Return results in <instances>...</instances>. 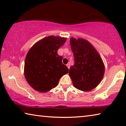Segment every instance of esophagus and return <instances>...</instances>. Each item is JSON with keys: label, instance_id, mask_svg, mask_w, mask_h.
Here are the masks:
<instances>
[{"label": "esophagus", "instance_id": "1", "mask_svg": "<svg viewBox=\"0 0 126 126\" xmlns=\"http://www.w3.org/2000/svg\"><path fill=\"white\" fill-rule=\"evenodd\" d=\"M66 65H67V67H68V69H69V68H70V64H67Z\"/></svg>", "mask_w": 126, "mask_h": 126}]
</instances>
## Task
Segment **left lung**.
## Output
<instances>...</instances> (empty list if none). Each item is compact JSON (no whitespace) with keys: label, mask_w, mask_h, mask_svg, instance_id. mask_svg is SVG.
<instances>
[{"label":"left lung","mask_w":126,"mask_h":126,"mask_svg":"<svg viewBox=\"0 0 126 126\" xmlns=\"http://www.w3.org/2000/svg\"><path fill=\"white\" fill-rule=\"evenodd\" d=\"M74 64L69 74L73 86L82 91L95 88L103 79L104 65L99 53L87 40L82 38L70 39Z\"/></svg>","instance_id":"1"}]
</instances>
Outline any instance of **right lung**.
I'll return each instance as SVG.
<instances>
[{
    "label": "right lung",
    "instance_id": "right-lung-1",
    "mask_svg": "<svg viewBox=\"0 0 126 126\" xmlns=\"http://www.w3.org/2000/svg\"><path fill=\"white\" fill-rule=\"evenodd\" d=\"M65 38L48 36L39 40L28 52L24 63V76L33 89L47 92L58 86L60 78L68 73L57 53Z\"/></svg>",
    "mask_w": 126,
    "mask_h": 126
}]
</instances>
